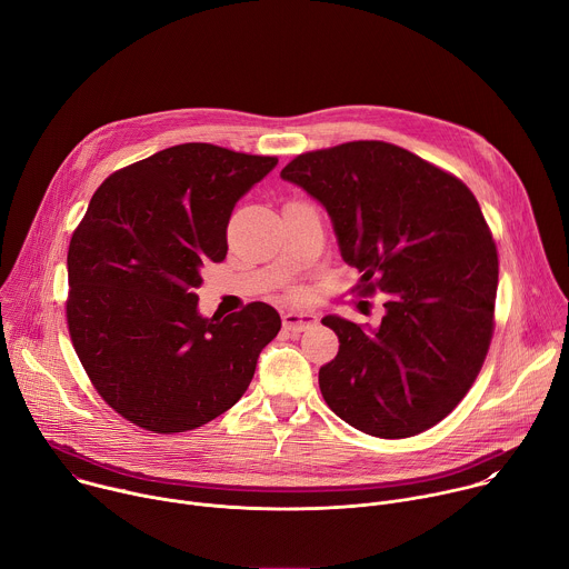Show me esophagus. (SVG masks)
<instances>
[{
	"instance_id": "1",
	"label": "esophagus",
	"mask_w": 569,
	"mask_h": 569,
	"mask_svg": "<svg viewBox=\"0 0 569 569\" xmlns=\"http://www.w3.org/2000/svg\"><path fill=\"white\" fill-rule=\"evenodd\" d=\"M283 329L292 331V333H299V331H306L308 327H312V323L317 321V317L312 312H297V310H288L283 312Z\"/></svg>"
}]
</instances>
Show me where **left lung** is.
<instances>
[{
    "label": "left lung",
    "mask_w": 569,
    "mask_h": 569,
    "mask_svg": "<svg viewBox=\"0 0 569 569\" xmlns=\"http://www.w3.org/2000/svg\"><path fill=\"white\" fill-rule=\"evenodd\" d=\"M281 178L329 211L360 295L385 292L380 327L327 315L340 351L319 369L329 408L380 439L446 419L493 338L498 250L470 189L385 141L297 154Z\"/></svg>",
    "instance_id": "1"
}]
</instances>
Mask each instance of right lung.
I'll return each mask as SVG.
<instances>
[{"mask_svg":"<svg viewBox=\"0 0 569 569\" xmlns=\"http://www.w3.org/2000/svg\"><path fill=\"white\" fill-rule=\"evenodd\" d=\"M277 157L180 143L112 173L69 252L67 327L92 385L130 423L173 435L227 412L254 378L279 312L248 303L202 317V268L227 254L236 202Z\"/></svg>","mask_w":569,"mask_h":569,"instance_id":"1","label":"right lung"}]
</instances>
